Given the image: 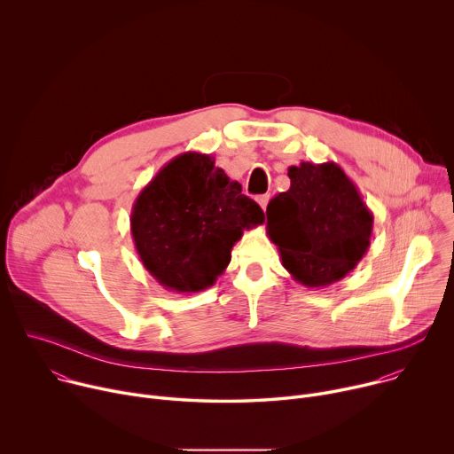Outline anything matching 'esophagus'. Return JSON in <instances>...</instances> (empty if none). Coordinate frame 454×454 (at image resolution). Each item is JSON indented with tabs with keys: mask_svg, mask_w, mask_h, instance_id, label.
<instances>
[{
	"mask_svg": "<svg viewBox=\"0 0 454 454\" xmlns=\"http://www.w3.org/2000/svg\"><path fill=\"white\" fill-rule=\"evenodd\" d=\"M256 203L261 205V207H262V210L266 212V208H268V203H270V196H268V193H264V196H258V198H256Z\"/></svg>",
	"mask_w": 454,
	"mask_h": 454,
	"instance_id": "1",
	"label": "esophagus"
}]
</instances>
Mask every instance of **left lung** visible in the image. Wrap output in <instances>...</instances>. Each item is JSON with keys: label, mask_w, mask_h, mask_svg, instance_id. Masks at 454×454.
Here are the masks:
<instances>
[{"label": "left lung", "mask_w": 454, "mask_h": 454, "mask_svg": "<svg viewBox=\"0 0 454 454\" xmlns=\"http://www.w3.org/2000/svg\"><path fill=\"white\" fill-rule=\"evenodd\" d=\"M291 186L266 210L268 235L282 264L305 287L347 277L370 246L373 215L352 179L334 161H301L287 170Z\"/></svg>", "instance_id": "8db88e82"}]
</instances>
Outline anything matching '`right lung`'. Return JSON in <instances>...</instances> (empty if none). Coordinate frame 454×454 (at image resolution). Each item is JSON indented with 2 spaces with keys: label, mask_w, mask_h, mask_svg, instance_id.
<instances>
[{
  "label": "right lung",
  "mask_w": 454,
  "mask_h": 454,
  "mask_svg": "<svg viewBox=\"0 0 454 454\" xmlns=\"http://www.w3.org/2000/svg\"><path fill=\"white\" fill-rule=\"evenodd\" d=\"M262 223V208L201 153H183L161 167L131 212L144 268L165 289L186 294L214 286L244 230Z\"/></svg>",
  "instance_id": "add662e5"
}]
</instances>
